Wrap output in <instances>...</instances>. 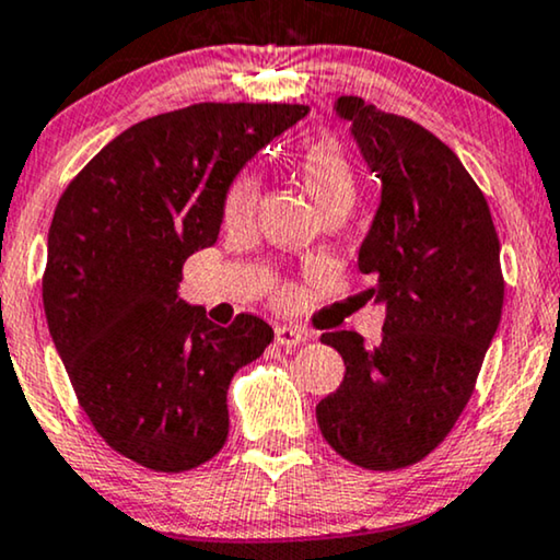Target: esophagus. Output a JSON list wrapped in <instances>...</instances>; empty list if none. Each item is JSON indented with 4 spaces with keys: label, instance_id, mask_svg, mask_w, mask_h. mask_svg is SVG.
Instances as JSON below:
<instances>
[{
    "label": "esophagus",
    "instance_id": "esophagus-1",
    "mask_svg": "<svg viewBox=\"0 0 560 560\" xmlns=\"http://www.w3.org/2000/svg\"><path fill=\"white\" fill-rule=\"evenodd\" d=\"M304 341H310V332L296 328V325H279V328H276V343L284 346V349H296V346H302Z\"/></svg>",
    "mask_w": 560,
    "mask_h": 560
}]
</instances>
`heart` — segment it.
<instances>
[{
  "instance_id": "b5f03b06",
  "label": "heart",
  "mask_w": 560,
  "mask_h": 560,
  "mask_svg": "<svg viewBox=\"0 0 560 560\" xmlns=\"http://www.w3.org/2000/svg\"><path fill=\"white\" fill-rule=\"evenodd\" d=\"M294 170L320 211L336 207V203H346V207L353 203V196H357V167H353L349 152H346V147L336 137L323 133V137L304 141L302 150L296 152ZM258 194V175L253 170L240 173L230 183L228 194H224V224L228 228H243L247 219L253 217Z\"/></svg>"
}]
</instances>
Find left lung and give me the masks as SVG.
Listing matches in <instances>:
<instances>
[{
    "instance_id": "left-lung-1",
    "label": "left lung",
    "mask_w": 560,
    "mask_h": 560,
    "mask_svg": "<svg viewBox=\"0 0 560 560\" xmlns=\"http://www.w3.org/2000/svg\"><path fill=\"white\" fill-rule=\"evenodd\" d=\"M336 113L382 180L359 271L387 315L374 349L353 330L323 332L346 374L317 402V427L359 468L398 470L444 442L476 390L504 307L499 235L483 190L434 133L353 95Z\"/></svg>"
}]
</instances>
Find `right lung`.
Listing matches in <instances>:
<instances>
[{
    "label": "right lung",
    "instance_id": "1",
    "mask_svg": "<svg viewBox=\"0 0 560 560\" xmlns=\"http://www.w3.org/2000/svg\"><path fill=\"white\" fill-rule=\"evenodd\" d=\"M307 105L196 103L118 133L56 203L44 310L77 400L118 455L194 470L228 442V390L273 330L230 328L178 296L183 264L217 243L240 167Z\"/></svg>",
    "mask_w": 560,
    "mask_h": 560
}]
</instances>
